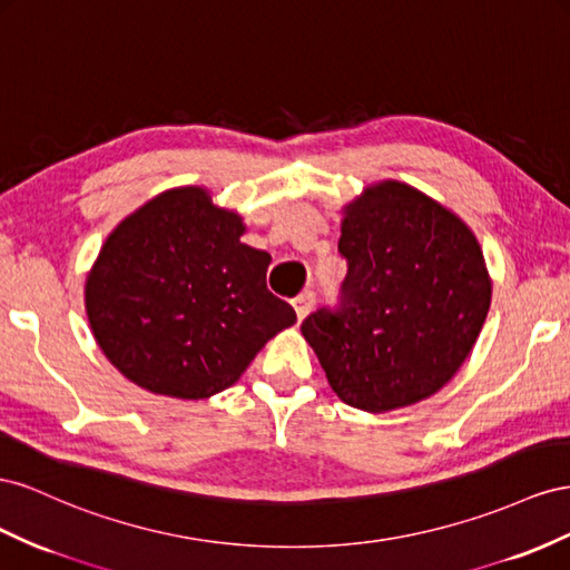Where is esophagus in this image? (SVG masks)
<instances>
[{
  "label": "esophagus",
  "mask_w": 570,
  "mask_h": 570,
  "mask_svg": "<svg viewBox=\"0 0 570 570\" xmlns=\"http://www.w3.org/2000/svg\"><path fill=\"white\" fill-rule=\"evenodd\" d=\"M313 305H315V294H313V291H303V294H298L294 298V307H296L298 320H303L307 313H311Z\"/></svg>",
  "instance_id": "34e87169"
}]
</instances>
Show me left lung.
Returning <instances> with one entry per match:
<instances>
[{
    "label": "left lung",
    "instance_id": "left-lung-1",
    "mask_svg": "<svg viewBox=\"0 0 570 570\" xmlns=\"http://www.w3.org/2000/svg\"><path fill=\"white\" fill-rule=\"evenodd\" d=\"M336 305L301 332L336 396L384 413L439 392L468 357L492 284L473 232L411 186L384 181L346 207Z\"/></svg>",
    "mask_w": 570,
    "mask_h": 570
}]
</instances>
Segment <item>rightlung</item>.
Here are the masks:
<instances>
[{
	"mask_svg": "<svg viewBox=\"0 0 570 570\" xmlns=\"http://www.w3.org/2000/svg\"><path fill=\"white\" fill-rule=\"evenodd\" d=\"M243 232L203 188L161 193L111 232L88 276L86 311L124 377L153 394L207 399L296 322L267 288L269 253L240 243Z\"/></svg>",
	"mask_w": 570,
	"mask_h": 570,
	"instance_id": "obj_1",
	"label": "right lung"
}]
</instances>
